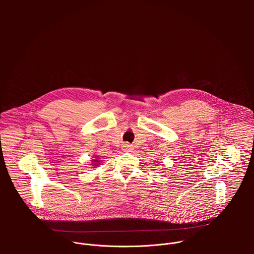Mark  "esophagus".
Returning <instances> with one entry per match:
<instances>
[{"mask_svg":"<svg viewBox=\"0 0 254 254\" xmlns=\"http://www.w3.org/2000/svg\"><path fill=\"white\" fill-rule=\"evenodd\" d=\"M123 150H124L125 152H129V151H131L132 149H131V146H129V144L125 143L124 146H123Z\"/></svg>","mask_w":254,"mask_h":254,"instance_id":"esophagus-1","label":"esophagus"}]
</instances>
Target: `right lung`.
Listing matches in <instances>:
<instances>
[{
    "label": "right lung",
    "instance_id": "obj_1",
    "mask_svg": "<svg viewBox=\"0 0 254 254\" xmlns=\"http://www.w3.org/2000/svg\"><path fill=\"white\" fill-rule=\"evenodd\" d=\"M91 162H92V163H91V166H93V168H94V167H98V166L100 165V160H99L98 158L92 159Z\"/></svg>",
    "mask_w": 254,
    "mask_h": 254
}]
</instances>
